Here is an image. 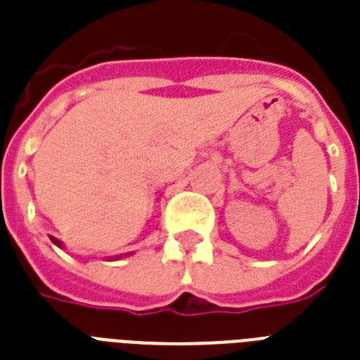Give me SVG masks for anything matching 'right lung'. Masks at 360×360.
Returning <instances> with one entry per match:
<instances>
[{"mask_svg":"<svg viewBox=\"0 0 360 360\" xmlns=\"http://www.w3.org/2000/svg\"><path fill=\"white\" fill-rule=\"evenodd\" d=\"M50 239H52V243H53V245H58V246H61V248H63V243H61V240H59V239H56V237H52V236H50Z\"/></svg>","mask_w":360,"mask_h":360,"instance_id":"add662e5","label":"right lung"}]
</instances>
